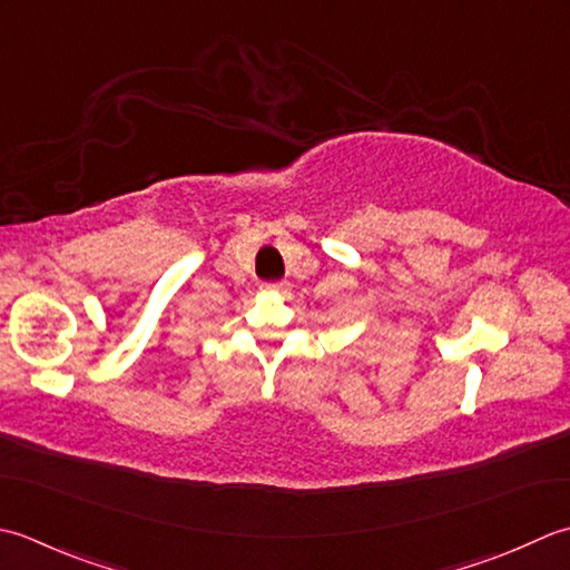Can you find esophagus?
Returning a JSON list of instances; mask_svg holds the SVG:
<instances>
[{
    "label": "esophagus",
    "mask_w": 570,
    "mask_h": 570,
    "mask_svg": "<svg viewBox=\"0 0 570 570\" xmlns=\"http://www.w3.org/2000/svg\"><path fill=\"white\" fill-rule=\"evenodd\" d=\"M287 283H283V281H277V283H263V289L265 293H287Z\"/></svg>",
    "instance_id": "1"
}]
</instances>
